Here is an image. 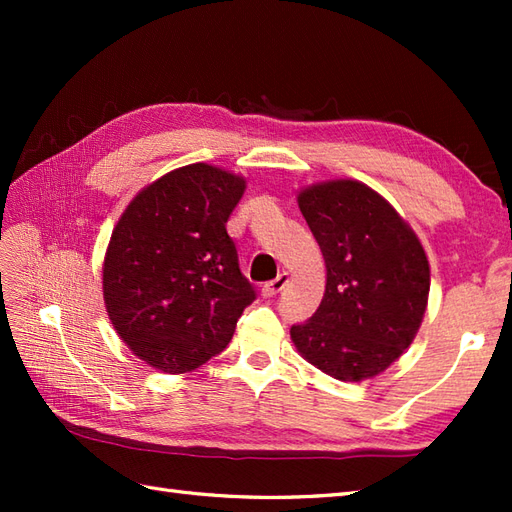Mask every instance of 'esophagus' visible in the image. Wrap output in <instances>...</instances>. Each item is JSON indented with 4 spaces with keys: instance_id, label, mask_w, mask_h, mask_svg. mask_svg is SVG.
Segmentation results:
<instances>
[{
    "instance_id": "1",
    "label": "esophagus",
    "mask_w": 512,
    "mask_h": 512,
    "mask_svg": "<svg viewBox=\"0 0 512 512\" xmlns=\"http://www.w3.org/2000/svg\"><path fill=\"white\" fill-rule=\"evenodd\" d=\"M288 273H281L279 277H275L273 281H268V284L262 288V295L264 297H275L277 295V292H281V290H284L286 288V284H288Z\"/></svg>"
}]
</instances>
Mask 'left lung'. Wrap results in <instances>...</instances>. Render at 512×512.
Wrapping results in <instances>:
<instances>
[{"label": "left lung", "instance_id": "obj_1", "mask_svg": "<svg viewBox=\"0 0 512 512\" xmlns=\"http://www.w3.org/2000/svg\"><path fill=\"white\" fill-rule=\"evenodd\" d=\"M328 268L321 306L292 325L299 354L345 383L372 378L402 356L429 299V262L418 235L383 195L358 180L299 193Z\"/></svg>", "mask_w": 512, "mask_h": 512}]
</instances>
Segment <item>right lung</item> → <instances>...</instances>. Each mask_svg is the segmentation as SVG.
<instances>
[{
  "instance_id": "obj_1",
  "label": "right lung",
  "mask_w": 512,
  "mask_h": 512,
  "mask_svg": "<svg viewBox=\"0 0 512 512\" xmlns=\"http://www.w3.org/2000/svg\"><path fill=\"white\" fill-rule=\"evenodd\" d=\"M246 180L220 167L169 171L129 202L103 262V299L140 361L184 374L220 354L255 301L226 222Z\"/></svg>"
}]
</instances>
